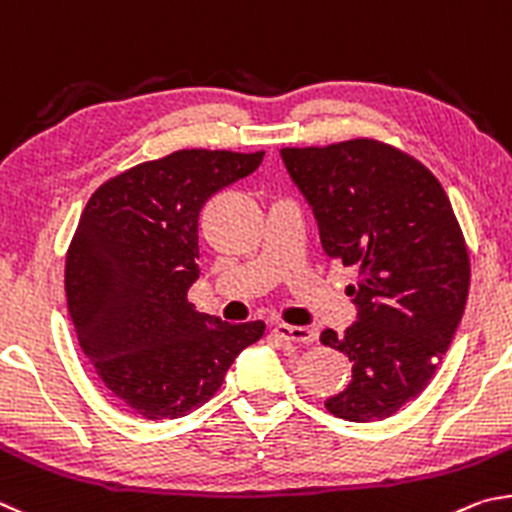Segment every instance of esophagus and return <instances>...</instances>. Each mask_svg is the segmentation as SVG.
I'll return each instance as SVG.
<instances>
[{"mask_svg":"<svg viewBox=\"0 0 512 512\" xmlns=\"http://www.w3.org/2000/svg\"><path fill=\"white\" fill-rule=\"evenodd\" d=\"M272 333L288 344H312L317 339V330L301 328V326H288V324H276Z\"/></svg>","mask_w":512,"mask_h":512,"instance_id":"34e87169","label":"esophagus"}]
</instances>
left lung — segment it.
<instances>
[{
    "mask_svg": "<svg viewBox=\"0 0 512 512\" xmlns=\"http://www.w3.org/2000/svg\"><path fill=\"white\" fill-rule=\"evenodd\" d=\"M330 258L355 267L357 321L321 344L353 362V380L326 400L351 423L389 418L420 396L459 328L470 256L443 186L407 152L375 139L283 148Z\"/></svg>",
    "mask_w": 512,
    "mask_h": 512,
    "instance_id": "1",
    "label": "left lung"
}]
</instances>
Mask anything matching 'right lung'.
Segmentation results:
<instances>
[{"instance_id": "add662e5", "label": "right lung", "mask_w": 512, "mask_h": 512, "mask_svg": "<svg viewBox=\"0 0 512 512\" xmlns=\"http://www.w3.org/2000/svg\"><path fill=\"white\" fill-rule=\"evenodd\" d=\"M265 152L177 150L107 179L67 249L65 292L80 348L112 396L148 420L202 407L263 321L227 324L188 303L200 276L204 202Z\"/></svg>"}]
</instances>
